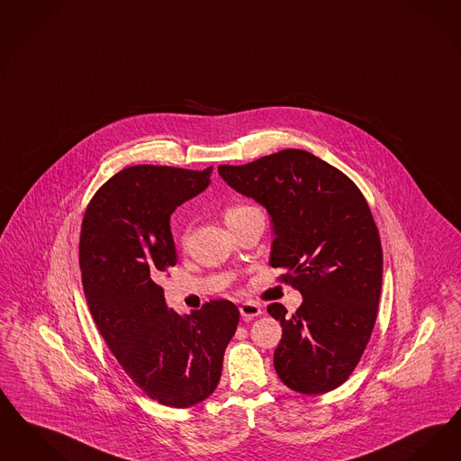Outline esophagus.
Returning a JSON list of instances; mask_svg holds the SVG:
<instances>
[{"label": "esophagus", "instance_id": "1", "mask_svg": "<svg viewBox=\"0 0 461 461\" xmlns=\"http://www.w3.org/2000/svg\"><path fill=\"white\" fill-rule=\"evenodd\" d=\"M240 313H241V317L245 321H252L254 317H258V315L262 313V307L256 303V302H243L240 305Z\"/></svg>", "mask_w": 461, "mask_h": 461}]
</instances>
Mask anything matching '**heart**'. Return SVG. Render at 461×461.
Segmentation results:
<instances>
[{
  "instance_id": "heart-1",
  "label": "heart",
  "mask_w": 461,
  "mask_h": 461,
  "mask_svg": "<svg viewBox=\"0 0 461 461\" xmlns=\"http://www.w3.org/2000/svg\"><path fill=\"white\" fill-rule=\"evenodd\" d=\"M245 209H250L249 205H233V207H228L226 211H224V220L228 221V220H231L233 216H237L240 212H243Z\"/></svg>"
}]
</instances>
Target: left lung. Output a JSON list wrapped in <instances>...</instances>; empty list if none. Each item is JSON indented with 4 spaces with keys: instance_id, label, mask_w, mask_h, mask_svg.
<instances>
[{
    "instance_id": "left-lung-1",
    "label": "left lung",
    "mask_w": 461,
    "mask_h": 461,
    "mask_svg": "<svg viewBox=\"0 0 461 461\" xmlns=\"http://www.w3.org/2000/svg\"><path fill=\"white\" fill-rule=\"evenodd\" d=\"M222 180L266 207L275 240L269 264L286 271L303 296L294 315L271 303L281 322L275 350L279 379L296 393L341 386L377 317L383 249L358 186L307 150L286 149L249 165L218 167Z\"/></svg>"
}]
</instances>
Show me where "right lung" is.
Returning <instances> with one entry per match:
<instances>
[{"label": "right lung", "instance_id": "1", "mask_svg": "<svg viewBox=\"0 0 461 461\" xmlns=\"http://www.w3.org/2000/svg\"><path fill=\"white\" fill-rule=\"evenodd\" d=\"M211 171L130 166L97 190L82 221L78 258L94 322L131 381L173 408L212 394L240 321L228 300L180 315L158 285L176 264L169 218L209 186Z\"/></svg>", "mask_w": 461, "mask_h": 461}]
</instances>
